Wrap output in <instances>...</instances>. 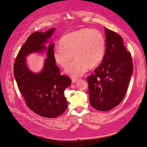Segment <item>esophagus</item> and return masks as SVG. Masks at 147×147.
<instances>
[{
  "instance_id": "1",
  "label": "esophagus",
  "mask_w": 147,
  "mask_h": 147,
  "mask_svg": "<svg viewBox=\"0 0 147 147\" xmlns=\"http://www.w3.org/2000/svg\"><path fill=\"white\" fill-rule=\"evenodd\" d=\"M77 80H78V79H76V78H72V83H75V82H76Z\"/></svg>"
}]
</instances>
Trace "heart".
Returning <instances> with one entry per match:
<instances>
[{"label":"heart","mask_w":147,"mask_h":147,"mask_svg":"<svg viewBox=\"0 0 147 147\" xmlns=\"http://www.w3.org/2000/svg\"><path fill=\"white\" fill-rule=\"evenodd\" d=\"M106 50L104 36L97 30L84 28L63 36L59 47L53 51L57 64L66 68L74 56L76 58L66 69L74 77L82 76L90 68L97 66L103 60Z\"/></svg>","instance_id":"1"}]
</instances>
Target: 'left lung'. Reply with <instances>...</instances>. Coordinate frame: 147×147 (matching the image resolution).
Returning <instances> with one entry per match:
<instances>
[{"mask_svg": "<svg viewBox=\"0 0 147 147\" xmlns=\"http://www.w3.org/2000/svg\"><path fill=\"white\" fill-rule=\"evenodd\" d=\"M106 48L99 66L87 78L90 105L99 111H109L123 100L127 90L133 65L123 38L105 28Z\"/></svg>", "mask_w": 147, "mask_h": 147, "instance_id": "8db88e82", "label": "left lung"}]
</instances>
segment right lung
<instances>
[{"label": "right lung", "mask_w": 147, "mask_h": 147, "mask_svg": "<svg viewBox=\"0 0 147 147\" xmlns=\"http://www.w3.org/2000/svg\"><path fill=\"white\" fill-rule=\"evenodd\" d=\"M34 32L22 47L14 63V76L27 106L37 115L46 117H57L66 110L68 103L64 90L71 84L69 77L61 75L53 58L54 45L48 47L47 58L42 71L38 74L30 72L26 63V56L45 49L44 45L54 31Z\"/></svg>", "instance_id": "right-lung-1"}]
</instances>
